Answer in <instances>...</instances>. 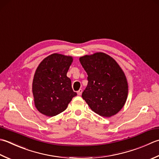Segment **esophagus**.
Here are the masks:
<instances>
[{
  "instance_id": "obj_1",
  "label": "esophagus",
  "mask_w": 159,
  "mask_h": 159,
  "mask_svg": "<svg viewBox=\"0 0 159 159\" xmlns=\"http://www.w3.org/2000/svg\"><path fill=\"white\" fill-rule=\"evenodd\" d=\"M82 92H83V89H80L79 91L77 92V94H78V95H81V94H82Z\"/></svg>"
}]
</instances>
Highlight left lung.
<instances>
[{
    "label": "left lung",
    "instance_id": "1",
    "mask_svg": "<svg viewBox=\"0 0 159 159\" xmlns=\"http://www.w3.org/2000/svg\"><path fill=\"white\" fill-rule=\"evenodd\" d=\"M79 61L88 76L83 98L100 116L117 114L125 105L128 93L126 77L119 65L101 52L84 56Z\"/></svg>",
    "mask_w": 159,
    "mask_h": 159
}]
</instances>
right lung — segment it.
Listing matches in <instances>:
<instances>
[{"mask_svg":"<svg viewBox=\"0 0 159 159\" xmlns=\"http://www.w3.org/2000/svg\"><path fill=\"white\" fill-rule=\"evenodd\" d=\"M72 61L71 57L53 54L43 59L37 67L32 84L34 104L45 116L61 113L77 95L67 76Z\"/></svg>","mask_w":159,"mask_h":159,"instance_id":"right-lung-1","label":"right lung"}]
</instances>
